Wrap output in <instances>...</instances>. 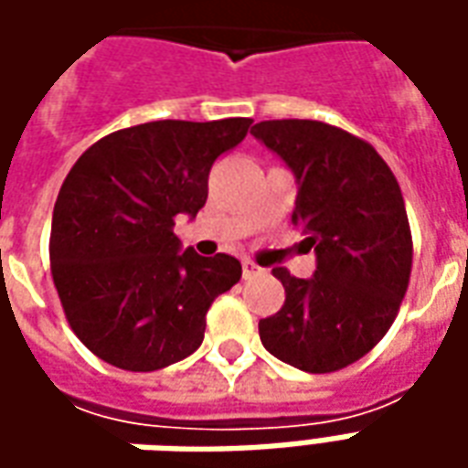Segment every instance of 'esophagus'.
Returning a JSON list of instances; mask_svg holds the SVG:
<instances>
[{"label": "esophagus", "instance_id": "obj_1", "mask_svg": "<svg viewBox=\"0 0 468 468\" xmlns=\"http://www.w3.org/2000/svg\"><path fill=\"white\" fill-rule=\"evenodd\" d=\"M263 273V268L258 263H253V261H243V278L248 281V278H255V275Z\"/></svg>", "mask_w": 468, "mask_h": 468}]
</instances>
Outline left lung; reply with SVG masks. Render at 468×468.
<instances>
[{
  "label": "left lung",
  "instance_id": "8db88e82",
  "mask_svg": "<svg viewBox=\"0 0 468 468\" xmlns=\"http://www.w3.org/2000/svg\"><path fill=\"white\" fill-rule=\"evenodd\" d=\"M250 133L298 180L293 225L318 265L311 281L273 268L285 303L258 324L275 358L308 373L351 366L396 321L413 263L401 187L373 144L318 120H265Z\"/></svg>",
  "mask_w": 468,
  "mask_h": 468
}]
</instances>
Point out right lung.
I'll list each match as a JSON object with an SVG mask.
<instances>
[{
	"label": "right lung",
	"mask_w": 468,
	"mask_h": 468,
	"mask_svg": "<svg viewBox=\"0 0 468 468\" xmlns=\"http://www.w3.org/2000/svg\"><path fill=\"white\" fill-rule=\"evenodd\" d=\"M250 117L154 120L105 134L57 195L49 265L69 328L122 371H157L197 351L205 314L243 268L233 255L177 250L180 213L207 200L213 163L243 143Z\"/></svg>",
	"instance_id": "1"
}]
</instances>
